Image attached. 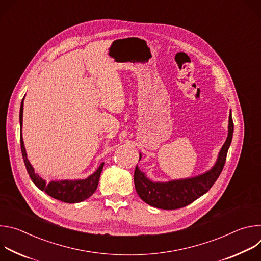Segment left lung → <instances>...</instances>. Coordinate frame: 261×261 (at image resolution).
<instances>
[{"instance_id": "8db88e82", "label": "left lung", "mask_w": 261, "mask_h": 261, "mask_svg": "<svg viewBox=\"0 0 261 261\" xmlns=\"http://www.w3.org/2000/svg\"><path fill=\"white\" fill-rule=\"evenodd\" d=\"M232 134L233 121L230 111L228 136L221 148L216 165L206 173L196 177L168 182H154L146 178L136 165L134 171V185L137 194L147 204L162 210H176L190 204L205 194L219 177L225 165Z\"/></svg>"}]
</instances>
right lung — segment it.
<instances>
[{"mask_svg": "<svg viewBox=\"0 0 261 261\" xmlns=\"http://www.w3.org/2000/svg\"><path fill=\"white\" fill-rule=\"evenodd\" d=\"M22 111H23V99L21 101L20 113H19L20 128L22 125ZM20 148H21V154H22V158H23V162H24L27 171H28L31 179L33 180V182L40 190L44 191L46 194L54 197L55 199L61 200L66 203H76V202H81V201L88 199L96 191L104 163H101L99 168L86 179L50 180L49 182H46L38 174L34 172V169L27 158L25 148L23 145L22 137H21V130H20Z\"/></svg>", "mask_w": 261, "mask_h": 261, "instance_id": "1", "label": "right lung"}]
</instances>
